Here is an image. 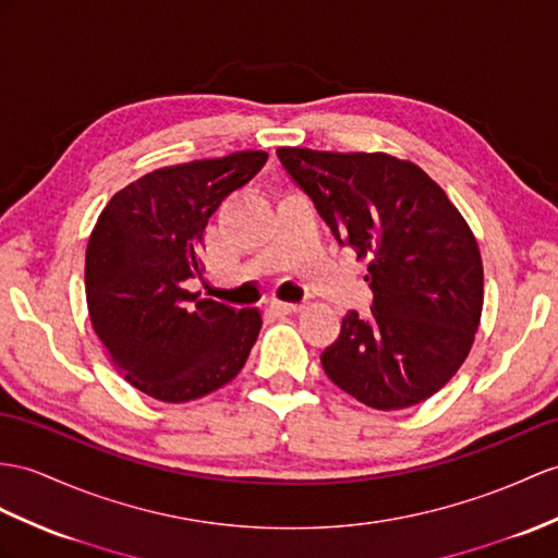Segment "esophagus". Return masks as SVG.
Instances as JSON below:
<instances>
[{"label": "esophagus", "instance_id": "obj_1", "mask_svg": "<svg viewBox=\"0 0 558 558\" xmlns=\"http://www.w3.org/2000/svg\"><path fill=\"white\" fill-rule=\"evenodd\" d=\"M271 312H277V315H293V312H301L303 305L301 303H281V301H275L269 305Z\"/></svg>", "mask_w": 558, "mask_h": 558}]
</instances>
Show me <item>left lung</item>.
Returning a JSON list of instances; mask_svg holds the SVG:
<instances>
[{"label":"left lung","mask_w":558,"mask_h":558,"mask_svg":"<svg viewBox=\"0 0 558 558\" xmlns=\"http://www.w3.org/2000/svg\"><path fill=\"white\" fill-rule=\"evenodd\" d=\"M341 246L366 257L372 315L350 310L322 366L374 410L428 400L464 364L483 312L475 236L442 189L388 154L277 148Z\"/></svg>","instance_id":"8db88e82"}]
</instances>
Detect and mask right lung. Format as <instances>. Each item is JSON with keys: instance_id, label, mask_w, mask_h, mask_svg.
Wrapping results in <instances>:
<instances>
[{"instance_id": "right-lung-1", "label": "right lung", "mask_w": 558, "mask_h": 558, "mask_svg": "<svg viewBox=\"0 0 558 558\" xmlns=\"http://www.w3.org/2000/svg\"><path fill=\"white\" fill-rule=\"evenodd\" d=\"M265 151L160 168L108 201L87 243L94 331L128 381L160 402L208 396L243 369L260 333L255 307L186 289L210 215L265 166Z\"/></svg>"}]
</instances>
